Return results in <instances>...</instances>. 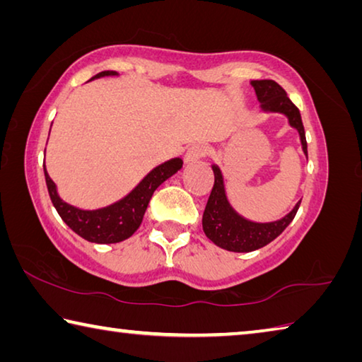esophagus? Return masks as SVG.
<instances>
[{"label":"esophagus","instance_id":"esophagus-1","mask_svg":"<svg viewBox=\"0 0 362 362\" xmlns=\"http://www.w3.org/2000/svg\"><path fill=\"white\" fill-rule=\"evenodd\" d=\"M206 153L207 148L204 146H192L187 150L185 156H183V161H185V164H193L196 161H199Z\"/></svg>","mask_w":362,"mask_h":362}]
</instances>
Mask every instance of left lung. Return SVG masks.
<instances>
[{
  "instance_id": "8db88e82",
  "label": "left lung",
  "mask_w": 362,
  "mask_h": 362,
  "mask_svg": "<svg viewBox=\"0 0 362 362\" xmlns=\"http://www.w3.org/2000/svg\"><path fill=\"white\" fill-rule=\"evenodd\" d=\"M256 98L259 101V109L262 114H281L286 117L288 124L298 131L302 152L307 156L305 131L302 124L299 109L294 106L286 91L274 81H252ZM215 175L212 193L209 196L206 210L202 215L204 234L214 242L216 247L228 252L248 253L253 250L267 245L275 238L285 231V228L293 221L296 212L299 209V202L280 220L274 221H253L245 218L235 210L228 199L225 179L218 164H212Z\"/></svg>"
}]
</instances>
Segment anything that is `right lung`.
I'll return each instance as SVG.
<instances>
[{"instance_id":"1","label":"right lung","mask_w":362,"mask_h":362,"mask_svg":"<svg viewBox=\"0 0 362 362\" xmlns=\"http://www.w3.org/2000/svg\"><path fill=\"white\" fill-rule=\"evenodd\" d=\"M101 77H118V72L103 71L91 77V81ZM183 161L179 156L158 164L127 196L109 206L98 209H81L63 201L62 196L58 194L55 182L50 179L47 169H45V163L44 175L52 204L72 231L93 244H117L136 233V229L141 226L144 214H146L155 189L169 177L179 173Z\"/></svg>"}]
</instances>
